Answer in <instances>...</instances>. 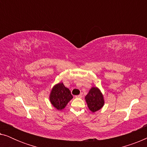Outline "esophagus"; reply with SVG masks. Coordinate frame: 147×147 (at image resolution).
<instances>
[{
	"mask_svg": "<svg viewBox=\"0 0 147 147\" xmlns=\"http://www.w3.org/2000/svg\"><path fill=\"white\" fill-rule=\"evenodd\" d=\"M75 97H76V98H82V94H80V95L76 96Z\"/></svg>",
	"mask_w": 147,
	"mask_h": 147,
	"instance_id": "obj_1",
	"label": "esophagus"
}]
</instances>
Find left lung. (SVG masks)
<instances>
[{
    "instance_id": "obj_1",
    "label": "left lung",
    "mask_w": 147,
    "mask_h": 147,
    "mask_svg": "<svg viewBox=\"0 0 147 147\" xmlns=\"http://www.w3.org/2000/svg\"><path fill=\"white\" fill-rule=\"evenodd\" d=\"M88 106L92 112H96L104 106L103 96L97 88H92L85 97Z\"/></svg>"
}]
</instances>
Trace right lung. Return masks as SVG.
<instances>
[{
  "instance_id": "right-lung-1",
  "label": "right lung",
  "mask_w": 147,
  "mask_h": 147,
  "mask_svg": "<svg viewBox=\"0 0 147 147\" xmlns=\"http://www.w3.org/2000/svg\"><path fill=\"white\" fill-rule=\"evenodd\" d=\"M49 98L52 105L57 110H61L73 98V96L68 88L60 83L54 86Z\"/></svg>"
}]
</instances>
